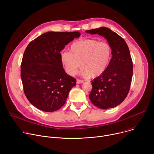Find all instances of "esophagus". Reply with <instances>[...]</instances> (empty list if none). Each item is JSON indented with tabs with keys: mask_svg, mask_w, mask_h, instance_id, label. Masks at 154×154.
Here are the masks:
<instances>
[{
	"mask_svg": "<svg viewBox=\"0 0 154 154\" xmlns=\"http://www.w3.org/2000/svg\"><path fill=\"white\" fill-rule=\"evenodd\" d=\"M84 81L83 80H80V79H77V84H80V83H83Z\"/></svg>",
	"mask_w": 154,
	"mask_h": 154,
	"instance_id": "1",
	"label": "esophagus"
}]
</instances>
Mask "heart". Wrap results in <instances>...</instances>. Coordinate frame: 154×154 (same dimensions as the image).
<instances>
[{
	"label": "heart",
	"mask_w": 154,
	"mask_h": 154,
	"mask_svg": "<svg viewBox=\"0 0 154 154\" xmlns=\"http://www.w3.org/2000/svg\"><path fill=\"white\" fill-rule=\"evenodd\" d=\"M112 57V49L108 43L95 39H82L73 42L70 52H64L61 59L66 71L75 75L80 66L83 76L96 77L107 69Z\"/></svg>",
	"instance_id": "heart-1"
}]
</instances>
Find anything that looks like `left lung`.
Returning a JSON list of instances; mask_svg holds the SVG:
<instances>
[{"mask_svg":"<svg viewBox=\"0 0 154 154\" xmlns=\"http://www.w3.org/2000/svg\"><path fill=\"white\" fill-rule=\"evenodd\" d=\"M86 33L103 36L112 49V58L106 70L91 81L89 95L97 107L106 109L121 103L127 97L133 75V63L125 40L106 27L86 30Z\"/></svg>","mask_w":154,"mask_h":154,"instance_id":"obj_1","label":"left lung"}]
</instances>
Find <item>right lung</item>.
Returning <instances> with one entry per match:
<instances>
[{
  "instance_id": "right-lung-1",
  "label": "right lung",
  "mask_w": 154,
  "mask_h": 154,
  "mask_svg": "<svg viewBox=\"0 0 154 154\" xmlns=\"http://www.w3.org/2000/svg\"><path fill=\"white\" fill-rule=\"evenodd\" d=\"M80 36L79 32H48L31 41L20 66L24 93L35 107L46 112L58 110L66 101L76 80L63 68L60 52Z\"/></svg>"
}]
</instances>
